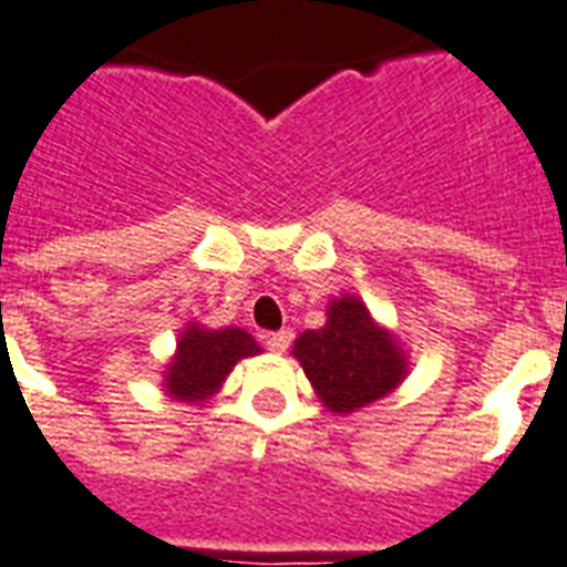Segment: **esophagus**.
<instances>
[{
	"instance_id": "obj_1",
	"label": "esophagus",
	"mask_w": 567,
	"mask_h": 567,
	"mask_svg": "<svg viewBox=\"0 0 567 567\" xmlns=\"http://www.w3.org/2000/svg\"><path fill=\"white\" fill-rule=\"evenodd\" d=\"M291 338H293L291 329H279V332L265 336V347L270 350V353H285V350L291 347Z\"/></svg>"
}]
</instances>
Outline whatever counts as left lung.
<instances>
[{
  "instance_id": "1",
  "label": "left lung",
  "mask_w": 567,
  "mask_h": 567,
  "mask_svg": "<svg viewBox=\"0 0 567 567\" xmlns=\"http://www.w3.org/2000/svg\"><path fill=\"white\" fill-rule=\"evenodd\" d=\"M293 355L332 412H355L403 379V353L355 297L329 306L323 329L297 338Z\"/></svg>"
}]
</instances>
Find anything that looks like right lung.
Listing matches in <instances>:
<instances>
[{
	"mask_svg": "<svg viewBox=\"0 0 567 567\" xmlns=\"http://www.w3.org/2000/svg\"><path fill=\"white\" fill-rule=\"evenodd\" d=\"M256 353L258 344L244 329L208 332V329L190 327L182 336L176 362L167 371V388L182 400H205L214 388H220L238 359Z\"/></svg>",
	"mask_w": 567,
	"mask_h": 567,
	"instance_id": "right-lung-1",
	"label": "right lung"
}]
</instances>
